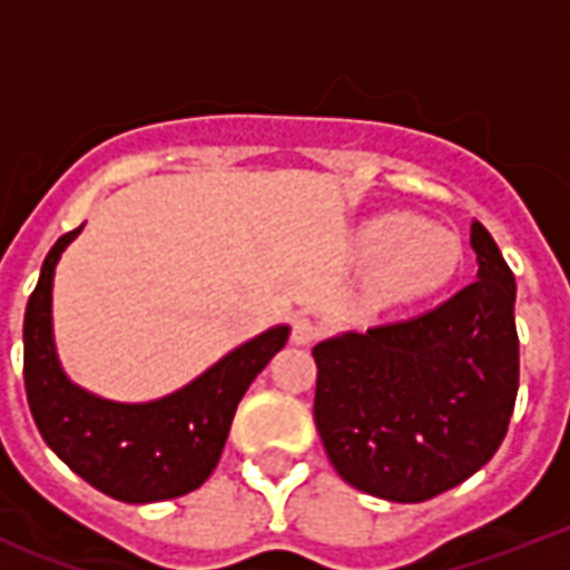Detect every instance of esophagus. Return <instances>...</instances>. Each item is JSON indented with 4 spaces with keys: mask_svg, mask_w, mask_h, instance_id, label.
Segmentation results:
<instances>
[{
    "mask_svg": "<svg viewBox=\"0 0 570 570\" xmlns=\"http://www.w3.org/2000/svg\"><path fill=\"white\" fill-rule=\"evenodd\" d=\"M293 343L295 346H311V343H316L320 340V325L313 320H307V316H298V320L293 322Z\"/></svg>",
    "mask_w": 570,
    "mask_h": 570,
    "instance_id": "34e87169",
    "label": "esophagus"
}]
</instances>
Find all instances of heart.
<instances>
[{"label": "heart", "instance_id": "1", "mask_svg": "<svg viewBox=\"0 0 570 570\" xmlns=\"http://www.w3.org/2000/svg\"><path fill=\"white\" fill-rule=\"evenodd\" d=\"M357 250L366 263L384 266L390 293L416 295L434 289L459 263V239L443 227L411 213H390L370 222L357 236Z\"/></svg>", "mask_w": 570, "mask_h": 570}]
</instances>
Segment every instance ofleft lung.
<instances>
[{
    "mask_svg": "<svg viewBox=\"0 0 570 570\" xmlns=\"http://www.w3.org/2000/svg\"><path fill=\"white\" fill-rule=\"evenodd\" d=\"M479 275L432 311L313 348V420L348 485L423 503L500 450L518 396L514 275L491 233L470 227Z\"/></svg>",
    "mask_w": 570,
    "mask_h": 570,
    "instance_id": "obj_1",
    "label": "left lung"
}]
</instances>
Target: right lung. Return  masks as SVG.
Listing matches in <instances>:
<instances>
[{"label":"right lung","instance_id":"add662e5","mask_svg":"<svg viewBox=\"0 0 570 570\" xmlns=\"http://www.w3.org/2000/svg\"><path fill=\"white\" fill-rule=\"evenodd\" d=\"M82 227L49 248L22 320L26 399L47 446L102 494L120 503H156L200 488L222 459L233 414L250 381L286 346L277 328L233 348L171 396L127 405L76 387L52 343V275Z\"/></svg>","mask_w":570,"mask_h":570}]
</instances>
